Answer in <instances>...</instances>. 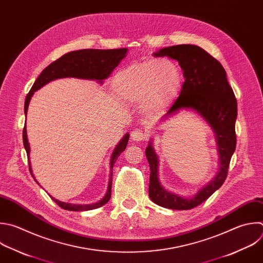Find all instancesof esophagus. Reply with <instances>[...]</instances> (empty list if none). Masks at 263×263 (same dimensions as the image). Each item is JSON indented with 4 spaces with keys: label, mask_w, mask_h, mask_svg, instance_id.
<instances>
[{
    "label": "esophagus",
    "mask_w": 263,
    "mask_h": 263,
    "mask_svg": "<svg viewBox=\"0 0 263 263\" xmlns=\"http://www.w3.org/2000/svg\"><path fill=\"white\" fill-rule=\"evenodd\" d=\"M144 138H145L144 133L139 129H135L131 132V139L134 141H142L144 140Z\"/></svg>",
    "instance_id": "34e87169"
}]
</instances>
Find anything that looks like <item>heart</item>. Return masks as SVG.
<instances>
[{"instance_id":"heart-1","label":"heart","mask_w":263,"mask_h":263,"mask_svg":"<svg viewBox=\"0 0 263 263\" xmlns=\"http://www.w3.org/2000/svg\"><path fill=\"white\" fill-rule=\"evenodd\" d=\"M182 83L179 67L169 60H148L126 67L114 76L116 94L129 103L142 102L147 111L166 109Z\"/></svg>"}]
</instances>
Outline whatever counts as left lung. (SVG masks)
I'll return each instance as SVG.
<instances>
[{"label":"left lung","instance_id":"left-lung-1","mask_svg":"<svg viewBox=\"0 0 263 263\" xmlns=\"http://www.w3.org/2000/svg\"><path fill=\"white\" fill-rule=\"evenodd\" d=\"M154 55L177 60L184 71L185 81L182 91L166 117L184 108H191L206 121L216 135L220 157L219 171L208 185L190 198L182 197L163 188L158 178L159 160L152 141L145 148L151 169L148 195L152 201L166 209L191 210L205 201L227 178L229 163L236 145L237 102L228 83L225 69L201 47L192 44L174 45L162 48Z\"/></svg>","mask_w":263,"mask_h":263}]
</instances>
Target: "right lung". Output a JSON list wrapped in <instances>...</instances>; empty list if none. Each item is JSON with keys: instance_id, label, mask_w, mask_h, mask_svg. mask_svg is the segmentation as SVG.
Returning a JSON list of instances; mask_svg holds the SVG:
<instances>
[{"instance_id": "add662e5", "label": "right lung", "mask_w": 263, "mask_h": 263, "mask_svg": "<svg viewBox=\"0 0 263 263\" xmlns=\"http://www.w3.org/2000/svg\"><path fill=\"white\" fill-rule=\"evenodd\" d=\"M126 53H127V48H119V49H81V50H75V51H71L64 54L63 57H61L60 59H58L57 61L48 65L41 72V74L38 76V78L34 82L31 91L26 97L25 115L27 116L29 103L34 92L39 90L40 87H42L49 81L58 78L76 77L81 79L97 80L98 82L103 83V80L110 75L112 70L125 58ZM23 139H24V145L27 151V155L29 159L30 172L32 174V177L34 178L32 167H31V162H30V144L28 141L26 124L23 131ZM128 140H129V134L127 133L115 148L110 159L111 171L115 166V163L117 162V159L125 151ZM111 176H112V172H110V179L108 183L107 192L105 196L98 202H95L92 204H73V203L62 202L60 200L54 199L52 196L50 197L59 206L67 211L81 212V211H90V210L98 209L104 205L105 203H107L111 197V184H112Z\"/></svg>"}]
</instances>
